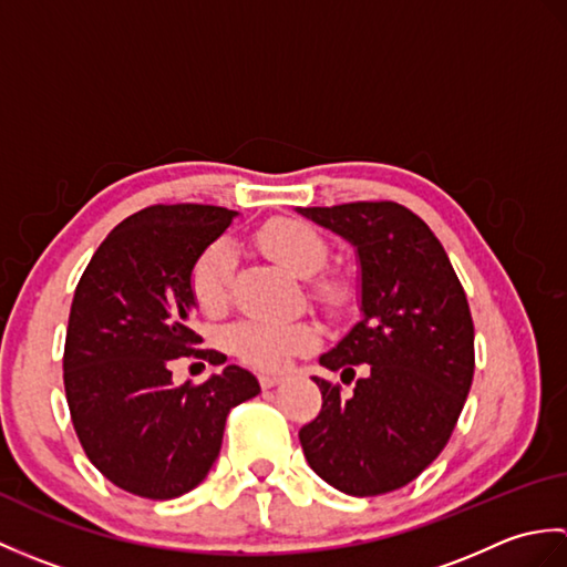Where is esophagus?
Returning <instances> with one entry per match:
<instances>
[{"instance_id":"1","label":"esophagus","mask_w":567,"mask_h":567,"mask_svg":"<svg viewBox=\"0 0 567 567\" xmlns=\"http://www.w3.org/2000/svg\"><path fill=\"white\" fill-rule=\"evenodd\" d=\"M258 380L262 390H270V388H277L280 382H285V375H270V372H262Z\"/></svg>"}]
</instances>
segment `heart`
<instances>
[{
  "instance_id": "b5f03b06",
  "label": "heart",
  "mask_w": 567,
  "mask_h": 567,
  "mask_svg": "<svg viewBox=\"0 0 567 567\" xmlns=\"http://www.w3.org/2000/svg\"><path fill=\"white\" fill-rule=\"evenodd\" d=\"M256 246L282 262L292 272L309 277L323 268L329 248L315 226L295 216H275L252 234ZM236 258L226 240H214L204 248L189 270V292L204 315H219L231 299ZM315 295L327 302H339L343 285L333 277L315 282ZM317 343V329L309 321L282 319H246L228 331V346L258 370H282L292 358L307 353Z\"/></svg>"
}]
</instances>
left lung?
I'll use <instances>...</instances> for the list:
<instances>
[{
    "instance_id": "left-lung-1",
    "label": "left lung",
    "mask_w": 567,
    "mask_h": 567,
    "mask_svg": "<svg viewBox=\"0 0 567 567\" xmlns=\"http://www.w3.org/2000/svg\"><path fill=\"white\" fill-rule=\"evenodd\" d=\"M358 248L360 311L346 339L319 358L351 394L315 378L321 412L299 431L311 470L353 497L388 495L436 461L463 412L475 372L467 297L441 240L396 202L299 209Z\"/></svg>"
}]
</instances>
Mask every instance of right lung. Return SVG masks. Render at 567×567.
Masks as SVG:
<instances>
[{"mask_svg": "<svg viewBox=\"0 0 567 567\" xmlns=\"http://www.w3.org/2000/svg\"><path fill=\"white\" fill-rule=\"evenodd\" d=\"M236 212L212 204H153L131 214L94 250L72 297L63 382L90 463L131 495L173 499L195 489L221 451L231 409L260 392L226 365L207 382L173 384V360L212 365L189 329V270Z\"/></svg>", "mask_w": 567, "mask_h": 567, "instance_id": "obj_1", "label": "right lung"}]
</instances>
